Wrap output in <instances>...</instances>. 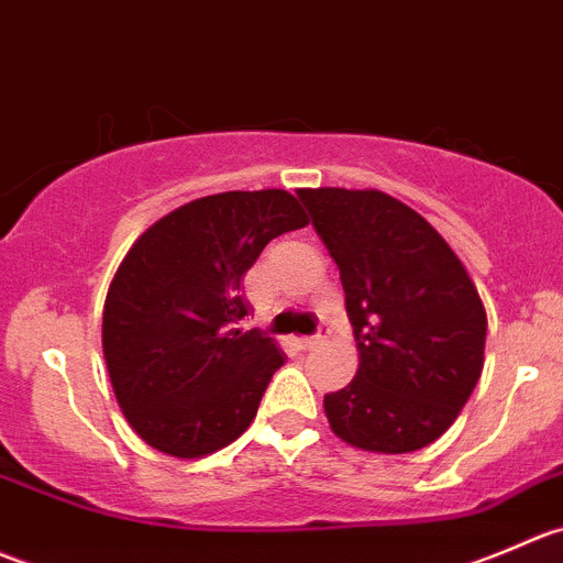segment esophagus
Segmentation results:
<instances>
[{
  "label": "esophagus",
  "mask_w": 563,
  "mask_h": 563,
  "mask_svg": "<svg viewBox=\"0 0 563 563\" xmlns=\"http://www.w3.org/2000/svg\"><path fill=\"white\" fill-rule=\"evenodd\" d=\"M322 344H325V333H314V336L300 339V347L303 350H317V347H322Z\"/></svg>",
  "instance_id": "34e87169"
}]
</instances>
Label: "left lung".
<instances>
[{"label": "left lung", "mask_w": 563, "mask_h": 563, "mask_svg": "<svg viewBox=\"0 0 563 563\" xmlns=\"http://www.w3.org/2000/svg\"><path fill=\"white\" fill-rule=\"evenodd\" d=\"M339 268L358 372L325 394L331 430L366 452L405 454L443 435L476 388L487 314L449 243L383 191L300 188Z\"/></svg>", "instance_id": "1"}]
</instances>
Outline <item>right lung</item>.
Instances as JSON below:
<instances>
[{
	"label": "right lung",
	"instance_id": "1",
	"mask_svg": "<svg viewBox=\"0 0 563 563\" xmlns=\"http://www.w3.org/2000/svg\"><path fill=\"white\" fill-rule=\"evenodd\" d=\"M309 224L292 194L227 191L155 221L131 246L103 306V355L122 413L158 452L194 460L230 446L284 364L241 279L284 232Z\"/></svg>",
	"mask_w": 563,
	"mask_h": 563
}]
</instances>
